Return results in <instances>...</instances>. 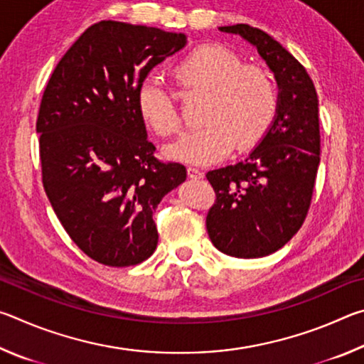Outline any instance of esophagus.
Here are the masks:
<instances>
[{
  "label": "esophagus",
  "instance_id": "obj_1",
  "mask_svg": "<svg viewBox=\"0 0 364 364\" xmlns=\"http://www.w3.org/2000/svg\"><path fill=\"white\" fill-rule=\"evenodd\" d=\"M188 176L193 178V180H200V178H204V173L199 168L188 167Z\"/></svg>",
  "mask_w": 364,
  "mask_h": 364
}]
</instances>
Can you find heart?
Here are the masks:
<instances>
[{
	"mask_svg": "<svg viewBox=\"0 0 364 364\" xmlns=\"http://www.w3.org/2000/svg\"><path fill=\"white\" fill-rule=\"evenodd\" d=\"M175 77L191 93H207L202 120L197 128L167 152L170 157L194 165H210L239 152L254 149L273 127L279 95L273 77L223 45H202L175 65ZM139 115L160 136L183 130L176 91L162 77L143 78L136 88Z\"/></svg>",
	"mask_w": 364,
	"mask_h": 364,
	"instance_id": "1",
	"label": "heart"
}]
</instances>
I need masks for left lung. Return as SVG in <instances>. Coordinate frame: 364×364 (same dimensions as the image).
I'll list each match as a JSON object with an SVG mask.
<instances>
[{"instance_id":"obj_1","label":"left lung","mask_w":364,"mask_h":364,"mask_svg":"<svg viewBox=\"0 0 364 364\" xmlns=\"http://www.w3.org/2000/svg\"><path fill=\"white\" fill-rule=\"evenodd\" d=\"M257 46L279 86L273 127L244 162L212 170L207 231L220 252L258 258L286 245L306 218L321 152L318 95L305 67L273 36L247 23L220 27Z\"/></svg>"}]
</instances>
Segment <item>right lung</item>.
Listing matches in <instances>:
<instances>
[{
	"label": "right lung",
	"mask_w": 364,
	"mask_h": 364,
	"mask_svg": "<svg viewBox=\"0 0 364 364\" xmlns=\"http://www.w3.org/2000/svg\"><path fill=\"white\" fill-rule=\"evenodd\" d=\"M184 45V33L101 21L64 54L43 93V188L72 241L97 263L149 258L154 210L186 180L181 164L156 157L136 106L141 80Z\"/></svg>",
	"instance_id": "right-lung-1"
}]
</instances>
